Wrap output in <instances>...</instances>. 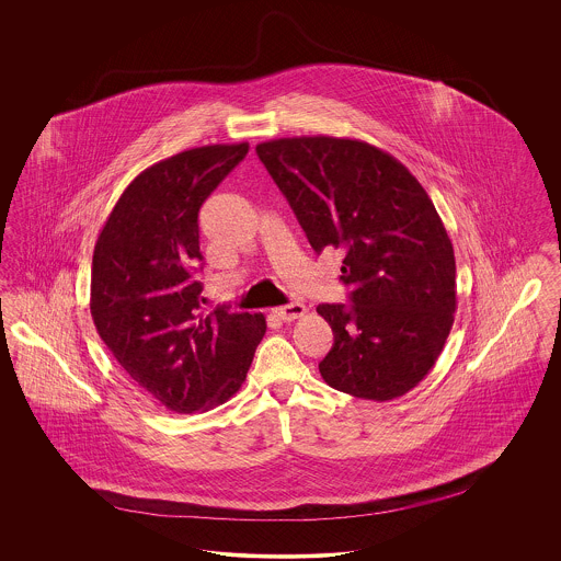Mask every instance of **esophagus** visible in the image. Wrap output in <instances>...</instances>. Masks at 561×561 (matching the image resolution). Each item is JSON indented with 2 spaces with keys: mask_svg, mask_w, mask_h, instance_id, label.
<instances>
[{
  "mask_svg": "<svg viewBox=\"0 0 561 561\" xmlns=\"http://www.w3.org/2000/svg\"><path fill=\"white\" fill-rule=\"evenodd\" d=\"M305 305L302 302H290V305H284V307H275L273 309V316L284 321L298 320L305 316Z\"/></svg>",
  "mask_w": 561,
  "mask_h": 561,
  "instance_id": "obj_1",
  "label": "esophagus"
}]
</instances>
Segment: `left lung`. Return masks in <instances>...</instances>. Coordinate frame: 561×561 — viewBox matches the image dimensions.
<instances>
[{"instance_id": "obj_1", "label": "left lung", "mask_w": 561, "mask_h": 561, "mask_svg": "<svg viewBox=\"0 0 561 561\" xmlns=\"http://www.w3.org/2000/svg\"><path fill=\"white\" fill-rule=\"evenodd\" d=\"M311 248L345 254L351 305H320L334 345L321 378L362 400H396L435 366L456 311L453 241L427 191L364 140L296 136L256 145Z\"/></svg>"}]
</instances>
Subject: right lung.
<instances>
[{"instance_id": "add662e5", "label": "right lung", "mask_w": 561, "mask_h": 561, "mask_svg": "<svg viewBox=\"0 0 561 561\" xmlns=\"http://www.w3.org/2000/svg\"><path fill=\"white\" fill-rule=\"evenodd\" d=\"M208 145L142 170L94 245L90 313L119 366L179 414L206 412L240 391L265 336L263 313L202 311V204L248 153Z\"/></svg>"}]
</instances>
